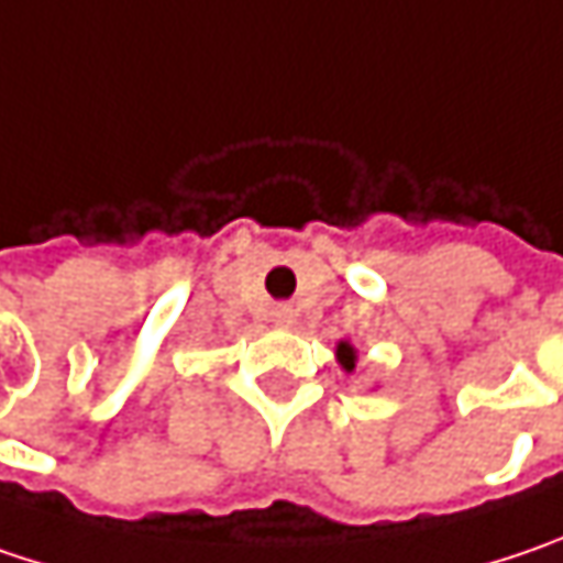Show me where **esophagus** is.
<instances>
[{
  "mask_svg": "<svg viewBox=\"0 0 563 563\" xmlns=\"http://www.w3.org/2000/svg\"><path fill=\"white\" fill-rule=\"evenodd\" d=\"M271 321H274V324H280V328H289V324L296 321V312H292L289 306H277V309L271 312Z\"/></svg>",
  "mask_w": 563,
  "mask_h": 563,
  "instance_id": "obj_1",
  "label": "esophagus"
}]
</instances>
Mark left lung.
<instances>
[{
	"instance_id": "left-lung-1",
	"label": "left lung",
	"mask_w": 563,
	"mask_h": 563,
	"mask_svg": "<svg viewBox=\"0 0 563 563\" xmlns=\"http://www.w3.org/2000/svg\"><path fill=\"white\" fill-rule=\"evenodd\" d=\"M338 363H341L347 373L356 369V347H353L350 341H341V344H338Z\"/></svg>"
}]
</instances>
